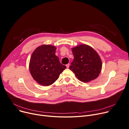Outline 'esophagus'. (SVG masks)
<instances>
[{"label":"esophagus","mask_w":129,"mask_h":129,"mask_svg":"<svg viewBox=\"0 0 129 129\" xmlns=\"http://www.w3.org/2000/svg\"><path fill=\"white\" fill-rule=\"evenodd\" d=\"M66 67H67V68H69V63H68V64H66Z\"/></svg>","instance_id":"34e87169"}]
</instances>
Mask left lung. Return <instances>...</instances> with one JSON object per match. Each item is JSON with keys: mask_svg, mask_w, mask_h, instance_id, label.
<instances>
[{"mask_svg": "<svg viewBox=\"0 0 129 129\" xmlns=\"http://www.w3.org/2000/svg\"><path fill=\"white\" fill-rule=\"evenodd\" d=\"M74 58L69 69L83 82L97 78L102 68V62L97 52L91 47L82 44L72 49Z\"/></svg>", "mask_w": 129, "mask_h": 129, "instance_id": "left-lung-1", "label": "left lung"}]
</instances>
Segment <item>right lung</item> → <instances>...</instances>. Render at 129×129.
<instances>
[{"label":"right lung","instance_id":"1","mask_svg":"<svg viewBox=\"0 0 129 129\" xmlns=\"http://www.w3.org/2000/svg\"><path fill=\"white\" fill-rule=\"evenodd\" d=\"M56 47L44 45L34 51L30 61L29 70L33 78L44 86L53 84L66 68L55 55Z\"/></svg>","mask_w":129,"mask_h":129}]
</instances>
